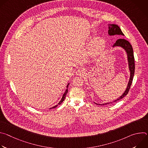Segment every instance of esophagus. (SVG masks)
Wrapping results in <instances>:
<instances>
[{
  "instance_id": "esophagus-1",
  "label": "esophagus",
  "mask_w": 148,
  "mask_h": 148,
  "mask_svg": "<svg viewBox=\"0 0 148 148\" xmlns=\"http://www.w3.org/2000/svg\"><path fill=\"white\" fill-rule=\"evenodd\" d=\"M76 73L78 75H83L84 74H85V70L84 69H79L77 71Z\"/></svg>"
}]
</instances>
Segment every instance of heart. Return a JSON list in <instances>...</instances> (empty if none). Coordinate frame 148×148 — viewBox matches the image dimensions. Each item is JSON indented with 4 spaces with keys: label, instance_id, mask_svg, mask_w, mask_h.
<instances>
[{
    "label": "heart",
    "instance_id": "1",
    "mask_svg": "<svg viewBox=\"0 0 148 148\" xmlns=\"http://www.w3.org/2000/svg\"><path fill=\"white\" fill-rule=\"evenodd\" d=\"M103 47V41L101 38L96 37L91 42V53L94 54H98L102 50Z\"/></svg>",
    "mask_w": 148,
    "mask_h": 148
}]
</instances>
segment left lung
Masks as SVG:
<instances>
[{
    "label": "left lung",
    "instance_id": "1",
    "mask_svg": "<svg viewBox=\"0 0 148 148\" xmlns=\"http://www.w3.org/2000/svg\"><path fill=\"white\" fill-rule=\"evenodd\" d=\"M108 27H109V30H108V34L110 36H112V35H115V34H118V35H122L123 36V33H122V32L121 31V29L119 28V27L116 25H108ZM114 46H120L121 47H122L123 49H124L125 50V51L127 53V55H128V62H129V68H130V70L131 72V75H130V81L129 82L128 84V86L127 88H126L125 91L124 92V93L117 99H116L115 101L112 102H108V103H103L101 104L102 105H107L109 103H112L113 102H116L118 101H119L120 99H121L122 98H123L125 95H126L128 94L130 89L131 88V86L132 84V81H133V78H134V73H135V58H134V51H133V49L132 47L131 46V45L130 44V42L127 40H126L125 39L123 38H119L118 39L116 43L114 45L113 47ZM97 104V103H96ZM98 105V104H97ZM101 105V104H99Z\"/></svg>",
    "mask_w": 148,
    "mask_h": 148
}]
</instances>
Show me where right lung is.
Here are the masks:
<instances>
[{
  "instance_id": "right-lung-1",
  "label": "right lung",
  "mask_w": 148,
  "mask_h": 148,
  "mask_svg": "<svg viewBox=\"0 0 148 148\" xmlns=\"http://www.w3.org/2000/svg\"><path fill=\"white\" fill-rule=\"evenodd\" d=\"M69 84H68V85H67V87L68 88V86H69ZM67 92H68V89H67L66 90V91H65V92H64V95H63V96H62V98H61V101L59 102V103H58V105H60V104H61L62 102H63V101L64 100V99H65V98H66V94H67ZM58 106V105H56V106H54V107H53L52 108H56V107H57Z\"/></svg>"
}]
</instances>
